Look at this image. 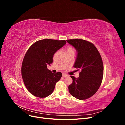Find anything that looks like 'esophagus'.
I'll use <instances>...</instances> for the list:
<instances>
[{
    "instance_id": "34e87169",
    "label": "esophagus",
    "mask_w": 125,
    "mask_h": 125,
    "mask_svg": "<svg viewBox=\"0 0 125 125\" xmlns=\"http://www.w3.org/2000/svg\"><path fill=\"white\" fill-rule=\"evenodd\" d=\"M67 76H68V75L66 74H65V73H63V74H62V77H67Z\"/></svg>"
}]
</instances>
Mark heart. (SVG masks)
<instances>
[{"label": "heart", "mask_w": 125, "mask_h": 125, "mask_svg": "<svg viewBox=\"0 0 125 125\" xmlns=\"http://www.w3.org/2000/svg\"><path fill=\"white\" fill-rule=\"evenodd\" d=\"M66 52H67V54H69V53H74V54L75 50L73 48L69 47L67 49Z\"/></svg>", "instance_id": "1"}]
</instances>
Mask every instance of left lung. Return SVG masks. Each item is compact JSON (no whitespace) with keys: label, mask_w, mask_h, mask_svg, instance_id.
<instances>
[{"label":"left lung","mask_w":125,"mask_h":125,"mask_svg":"<svg viewBox=\"0 0 125 125\" xmlns=\"http://www.w3.org/2000/svg\"><path fill=\"white\" fill-rule=\"evenodd\" d=\"M77 51L74 65L81 70L79 77L70 76L73 83L68 86L72 96L79 100L91 97L99 89L103 76V64L99 51L94 45L81 39L67 40Z\"/></svg>","instance_id":"8db88e82"}]
</instances>
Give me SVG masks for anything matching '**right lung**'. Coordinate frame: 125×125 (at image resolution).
I'll return each mask as SVG.
<instances>
[{"label":"right lung","mask_w":125,"mask_h":125,"mask_svg":"<svg viewBox=\"0 0 125 125\" xmlns=\"http://www.w3.org/2000/svg\"><path fill=\"white\" fill-rule=\"evenodd\" d=\"M66 44L65 40H42L26 52L22 65V77L26 89L33 95L45 97L54 91L62 73H53L47 66L52 63L54 54Z\"/></svg>","instance_id":"right-lung-1"}]
</instances>
